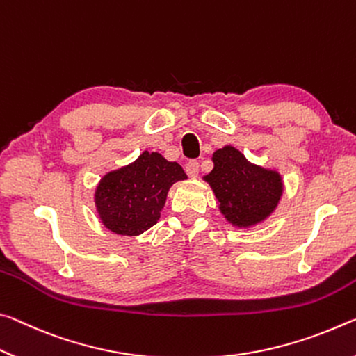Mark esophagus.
<instances>
[{"label": "esophagus", "instance_id": "1", "mask_svg": "<svg viewBox=\"0 0 356 356\" xmlns=\"http://www.w3.org/2000/svg\"><path fill=\"white\" fill-rule=\"evenodd\" d=\"M199 167L200 164L197 161H189L188 164H186V173H188L191 178H197L199 177Z\"/></svg>", "mask_w": 356, "mask_h": 356}]
</instances>
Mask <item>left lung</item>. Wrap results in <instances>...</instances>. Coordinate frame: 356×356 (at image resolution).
<instances>
[{"instance_id":"obj_1","label":"left lung","mask_w":356,"mask_h":356,"mask_svg":"<svg viewBox=\"0 0 356 356\" xmlns=\"http://www.w3.org/2000/svg\"><path fill=\"white\" fill-rule=\"evenodd\" d=\"M211 161L214 167L203 181L232 227L252 229L276 211L284 195V179L276 168L254 164L232 145L214 151Z\"/></svg>"}]
</instances>
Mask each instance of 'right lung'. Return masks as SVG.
<instances>
[{"label":"right lung","mask_w":356,"mask_h":356,"mask_svg":"<svg viewBox=\"0 0 356 356\" xmlns=\"http://www.w3.org/2000/svg\"><path fill=\"white\" fill-rule=\"evenodd\" d=\"M188 179L178 162L157 151H143L136 161L107 172L95 191L97 216L121 236H138L161 218L168 189Z\"/></svg>","instance_id":"right-lung-1"}]
</instances>
